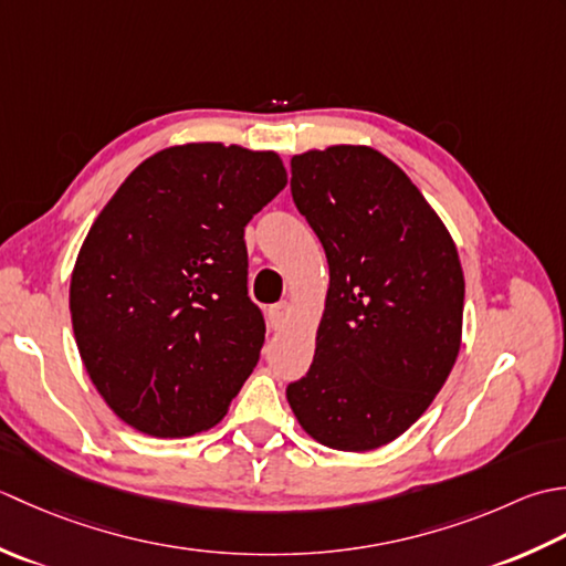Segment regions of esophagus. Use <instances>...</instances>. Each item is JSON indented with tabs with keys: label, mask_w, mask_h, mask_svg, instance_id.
<instances>
[{
	"label": "esophagus",
	"mask_w": 566,
	"mask_h": 566,
	"mask_svg": "<svg viewBox=\"0 0 566 566\" xmlns=\"http://www.w3.org/2000/svg\"><path fill=\"white\" fill-rule=\"evenodd\" d=\"M287 317H291V305H287V303H275V305L269 307V322H271L273 329L285 327Z\"/></svg>",
	"instance_id": "esophagus-1"
}]
</instances>
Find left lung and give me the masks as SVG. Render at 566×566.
<instances>
[{"mask_svg": "<svg viewBox=\"0 0 566 566\" xmlns=\"http://www.w3.org/2000/svg\"><path fill=\"white\" fill-rule=\"evenodd\" d=\"M293 202L322 241L329 291L310 371L285 396L319 444L366 452L428 410L452 371L464 273L452 237L394 160L329 146L291 160Z\"/></svg>", "mask_w": 566, "mask_h": 566, "instance_id": "8db88e82", "label": "left lung"}]
</instances>
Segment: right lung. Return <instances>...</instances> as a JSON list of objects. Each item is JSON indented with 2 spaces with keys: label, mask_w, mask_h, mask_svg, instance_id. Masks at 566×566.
Instances as JSON below:
<instances>
[{
  "label": "right lung",
  "mask_w": 566,
  "mask_h": 566,
  "mask_svg": "<svg viewBox=\"0 0 566 566\" xmlns=\"http://www.w3.org/2000/svg\"><path fill=\"white\" fill-rule=\"evenodd\" d=\"M285 182L273 151L170 146L95 219L71 281L75 342L134 430L212 428L253 371L266 322L249 297L244 227Z\"/></svg>",
  "instance_id": "obj_1"
}]
</instances>
